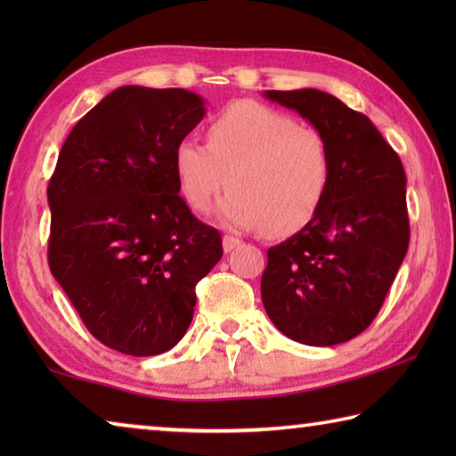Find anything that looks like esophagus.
<instances>
[{
  "label": "esophagus",
  "instance_id": "esophagus-1",
  "mask_svg": "<svg viewBox=\"0 0 456 456\" xmlns=\"http://www.w3.org/2000/svg\"><path fill=\"white\" fill-rule=\"evenodd\" d=\"M239 245H241V241H239L237 237H231V235L223 237V249H225V253H231L233 249H237Z\"/></svg>",
  "mask_w": 456,
  "mask_h": 456
}]
</instances>
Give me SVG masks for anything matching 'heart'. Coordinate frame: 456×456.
Segmentation results:
<instances>
[{"instance_id": "obj_1", "label": "heart", "mask_w": 456, "mask_h": 456, "mask_svg": "<svg viewBox=\"0 0 456 456\" xmlns=\"http://www.w3.org/2000/svg\"><path fill=\"white\" fill-rule=\"evenodd\" d=\"M175 176L192 211L219 207L229 227L289 237L310 225L331 183L330 146L318 130L253 100L229 104L209 126V144L184 138L175 149Z\"/></svg>"}]
</instances>
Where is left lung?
Masks as SVG:
<instances>
[{"mask_svg": "<svg viewBox=\"0 0 456 456\" xmlns=\"http://www.w3.org/2000/svg\"><path fill=\"white\" fill-rule=\"evenodd\" d=\"M326 138L331 183L310 225L267 251L261 299L273 326L305 346L362 334L408 251L406 175L372 120L315 88L265 90Z\"/></svg>", "mask_w": 456, "mask_h": 456, "instance_id": "obj_1", "label": "left lung"}]
</instances>
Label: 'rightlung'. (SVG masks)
Returning <instances> with one entry per match:
<instances>
[{
  "mask_svg": "<svg viewBox=\"0 0 456 456\" xmlns=\"http://www.w3.org/2000/svg\"><path fill=\"white\" fill-rule=\"evenodd\" d=\"M205 112L195 92L120 86L72 128L48 184L50 272L90 334L128 356L181 342L195 285L223 256L173 165Z\"/></svg>",
  "mask_w": 456,
  "mask_h": 456,
  "instance_id": "add662e5",
  "label": "right lung"
}]
</instances>
